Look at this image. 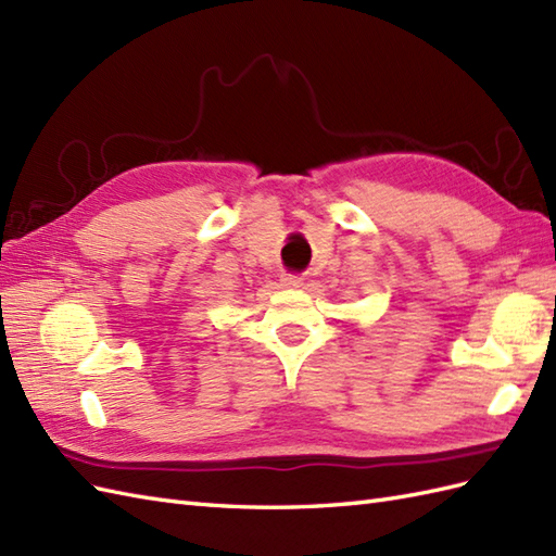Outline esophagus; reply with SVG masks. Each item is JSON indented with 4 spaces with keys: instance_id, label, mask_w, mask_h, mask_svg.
<instances>
[{
    "instance_id": "obj_1",
    "label": "esophagus",
    "mask_w": 556,
    "mask_h": 556,
    "mask_svg": "<svg viewBox=\"0 0 556 556\" xmlns=\"http://www.w3.org/2000/svg\"><path fill=\"white\" fill-rule=\"evenodd\" d=\"M281 283H283V287H289V289H298V287H303V277H298V275H283V277H281Z\"/></svg>"
}]
</instances>
